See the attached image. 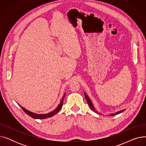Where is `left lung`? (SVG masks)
<instances>
[{"mask_svg": "<svg viewBox=\"0 0 146 146\" xmlns=\"http://www.w3.org/2000/svg\"><path fill=\"white\" fill-rule=\"evenodd\" d=\"M84 95H85V98H86V99L87 102H88V104H89V107H90V108H91V110H92V111H94V112H96L97 113H99L96 111V110L94 108V106H93L92 103L91 101L90 100L89 98V97H88V96L86 95V93H84ZM124 111H125V110H123L120 111H119V112H117V113H111V114H110V116H113V115H116V114H119V113H120Z\"/></svg>", "mask_w": 146, "mask_h": 146, "instance_id": "8db88e82", "label": "left lung"}]
</instances>
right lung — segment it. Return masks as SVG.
Wrapping results in <instances>:
<instances>
[{
  "label": "right lung",
  "mask_w": 146,
  "mask_h": 146,
  "mask_svg": "<svg viewBox=\"0 0 146 146\" xmlns=\"http://www.w3.org/2000/svg\"><path fill=\"white\" fill-rule=\"evenodd\" d=\"M65 94L64 95L62 99H61V101L60 102V104L58 105V106L57 107V108L54 110L53 111L50 112V113H48L47 114H36V113H34L33 112H30L27 110H25L24 107H21V108L22 109V110L24 111L27 115H28L31 117H32L34 119H45V118H50L53 115H56L57 113H58L60 110H61V107H62L63 106V100H64V98L65 97Z\"/></svg>",
  "instance_id": "1"
}]
</instances>
